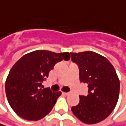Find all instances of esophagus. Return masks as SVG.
I'll list each match as a JSON object with an SVG mask.
<instances>
[{"label":"esophagus","instance_id":"34e87169","mask_svg":"<svg viewBox=\"0 0 126 126\" xmlns=\"http://www.w3.org/2000/svg\"><path fill=\"white\" fill-rule=\"evenodd\" d=\"M63 94L65 95H69L70 93H66V92H63Z\"/></svg>","mask_w":126,"mask_h":126}]
</instances>
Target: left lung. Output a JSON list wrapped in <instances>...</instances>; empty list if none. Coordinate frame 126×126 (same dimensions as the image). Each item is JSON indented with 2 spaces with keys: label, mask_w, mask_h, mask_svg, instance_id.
Wrapping results in <instances>:
<instances>
[{
  "label": "left lung",
  "mask_w": 126,
  "mask_h": 126,
  "mask_svg": "<svg viewBox=\"0 0 126 126\" xmlns=\"http://www.w3.org/2000/svg\"><path fill=\"white\" fill-rule=\"evenodd\" d=\"M79 68L80 81L87 84V95L72 107L78 119L86 124L99 123L111 113L118 101L120 80L110 61L93 51L70 53Z\"/></svg>",
  "instance_id": "8db88e82"
}]
</instances>
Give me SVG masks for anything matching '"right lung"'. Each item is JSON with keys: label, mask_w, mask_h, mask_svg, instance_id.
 I'll return each instance as SVG.
<instances>
[{"label": "right lung", "mask_w": 126, "mask_h": 126, "mask_svg": "<svg viewBox=\"0 0 126 126\" xmlns=\"http://www.w3.org/2000/svg\"><path fill=\"white\" fill-rule=\"evenodd\" d=\"M69 59V52L37 50L16 63L7 76L5 90L8 102L17 115L27 120H39L52 110L61 92L42 89V83L57 63Z\"/></svg>", "instance_id": "1"}]
</instances>
